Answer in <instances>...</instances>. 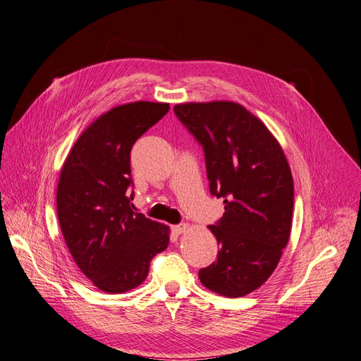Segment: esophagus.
Wrapping results in <instances>:
<instances>
[{
	"label": "esophagus",
	"instance_id": "obj_1",
	"mask_svg": "<svg viewBox=\"0 0 361 361\" xmlns=\"http://www.w3.org/2000/svg\"><path fill=\"white\" fill-rule=\"evenodd\" d=\"M187 228H188L187 224H178V225H174V226H173V231H174L176 234H183V233H185Z\"/></svg>",
	"mask_w": 361,
	"mask_h": 361
}]
</instances>
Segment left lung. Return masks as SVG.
Here are the masks:
<instances>
[{
    "instance_id": "8db88e82",
    "label": "left lung",
    "mask_w": 361,
    "mask_h": 361,
    "mask_svg": "<svg viewBox=\"0 0 361 361\" xmlns=\"http://www.w3.org/2000/svg\"><path fill=\"white\" fill-rule=\"evenodd\" d=\"M174 112L203 147L211 195L225 209L209 225L218 259L199 271V279L216 294L243 297L272 275L290 240V165L267 126L240 104H178Z\"/></svg>"
}]
</instances>
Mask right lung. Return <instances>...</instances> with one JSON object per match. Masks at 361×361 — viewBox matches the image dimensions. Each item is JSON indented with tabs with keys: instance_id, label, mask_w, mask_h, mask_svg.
Wrapping results in <instances>:
<instances>
[{
	"instance_id": "add662e5",
	"label": "right lung",
	"mask_w": 361,
	"mask_h": 361,
	"mask_svg": "<svg viewBox=\"0 0 361 361\" xmlns=\"http://www.w3.org/2000/svg\"><path fill=\"white\" fill-rule=\"evenodd\" d=\"M169 111V104L131 102L109 109L74 143L56 188V214L67 247L94 287L136 288L150 260L169 243V226L135 212L130 152Z\"/></svg>"
}]
</instances>
